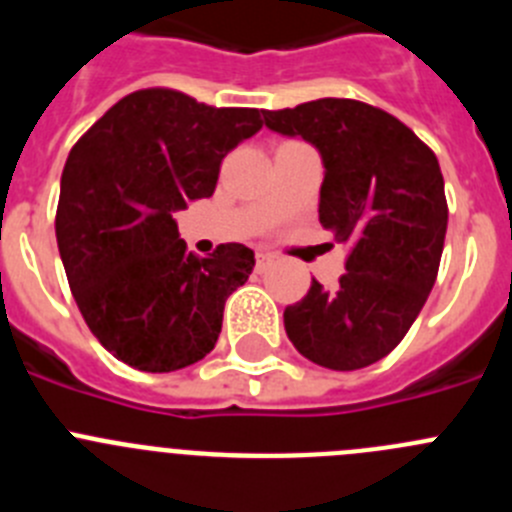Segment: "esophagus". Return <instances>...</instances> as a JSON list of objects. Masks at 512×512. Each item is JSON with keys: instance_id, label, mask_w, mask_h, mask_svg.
<instances>
[{"instance_id": "esophagus-1", "label": "esophagus", "mask_w": 512, "mask_h": 512, "mask_svg": "<svg viewBox=\"0 0 512 512\" xmlns=\"http://www.w3.org/2000/svg\"><path fill=\"white\" fill-rule=\"evenodd\" d=\"M271 264H274V256L269 251H256V271L259 274H264Z\"/></svg>"}]
</instances>
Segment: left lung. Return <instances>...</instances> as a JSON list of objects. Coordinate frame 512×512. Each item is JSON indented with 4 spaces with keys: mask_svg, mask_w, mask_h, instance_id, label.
<instances>
[{
    "mask_svg": "<svg viewBox=\"0 0 512 512\" xmlns=\"http://www.w3.org/2000/svg\"><path fill=\"white\" fill-rule=\"evenodd\" d=\"M271 131L320 152V223L348 243L335 289L317 279L284 309L294 348L330 370L386 358L419 317L442 261L447 198L437 154L414 131L370 103L320 98L264 111Z\"/></svg>",
    "mask_w": 512,
    "mask_h": 512,
    "instance_id": "obj_1",
    "label": "left lung"
}]
</instances>
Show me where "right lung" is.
I'll use <instances>...</instances> for the list:
<instances>
[{
	"mask_svg": "<svg viewBox=\"0 0 512 512\" xmlns=\"http://www.w3.org/2000/svg\"><path fill=\"white\" fill-rule=\"evenodd\" d=\"M261 114L144 88L70 149L55 215L60 259L83 320L121 363L170 373L215 348L253 251L223 243L200 259L172 215L213 195L220 162L264 126Z\"/></svg>",
	"mask_w": 512,
	"mask_h": 512,
	"instance_id": "right-lung-1",
	"label": "right lung"
}]
</instances>
